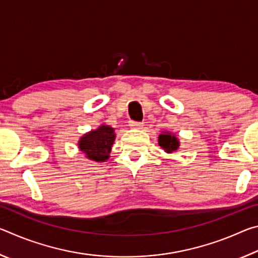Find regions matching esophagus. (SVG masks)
Returning a JSON list of instances; mask_svg holds the SVG:
<instances>
[{"mask_svg": "<svg viewBox=\"0 0 258 258\" xmlns=\"http://www.w3.org/2000/svg\"><path fill=\"white\" fill-rule=\"evenodd\" d=\"M143 124L142 121H135V120H131L130 121V126L132 128H137V130H140V128H142L143 127Z\"/></svg>", "mask_w": 258, "mask_h": 258, "instance_id": "34e87169", "label": "esophagus"}]
</instances>
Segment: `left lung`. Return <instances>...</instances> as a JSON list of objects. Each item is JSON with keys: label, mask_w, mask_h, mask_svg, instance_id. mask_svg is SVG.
<instances>
[{"label": "left lung", "mask_w": 258, "mask_h": 258, "mask_svg": "<svg viewBox=\"0 0 258 258\" xmlns=\"http://www.w3.org/2000/svg\"><path fill=\"white\" fill-rule=\"evenodd\" d=\"M158 142H159V146L163 148L166 152H168V154H171L172 151H175L178 148L177 139L171 133H167V132L161 133L159 135Z\"/></svg>", "instance_id": "1"}]
</instances>
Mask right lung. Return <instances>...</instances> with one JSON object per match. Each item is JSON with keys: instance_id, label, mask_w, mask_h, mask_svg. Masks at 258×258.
Wrapping results in <instances>:
<instances>
[{"instance_id": "right-lung-1", "label": "right lung", "mask_w": 258, "mask_h": 258, "mask_svg": "<svg viewBox=\"0 0 258 258\" xmlns=\"http://www.w3.org/2000/svg\"><path fill=\"white\" fill-rule=\"evenodd\" d=\"M115 133L110 126L102 125L98 130L85 134L80 141V149L87 158L95 161H104L109 158Z\"/></svg>"}]
</instances>
